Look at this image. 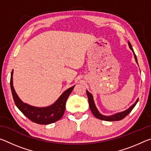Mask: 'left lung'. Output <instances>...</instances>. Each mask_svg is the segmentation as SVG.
Instances as JSON below:
<instances>
[{
	"label": "left lung",
	"instance_id": "obj_1",
	"mask_svg": "<svg viewBox=\"0 0 151 151\" xmlns=\"http://www.w3.org/2000/svg\"><path fill=\"white\" fill-rule=\"evenodd\" d=\"M128 44H129V46L131 49L132 50V52H133L134 54V57L135 58V60H136L137 63L138 64V61H137V58L136 57V55L134 54V50L132 49L131 44L130 43V42H128ZM86 94H87V96H88V103H89V106H90L91 111L92 112V113L93 114V115L96 117V118L102 120V121H121L122 119H124L125 116H127L128 114H129L130 112H131V111L133 109L134 107L136 105L137 102L139 101V99H137L136 102L132 104L131 106H130L129 109H127L126 111H122L121 112H118V113L114 114L113 115H111V116H105V115H103L101 114L100 112H99L98 110H97L96 107L95 106V104H94V102L93 100V95H92L91 93H89L88 91H86Z\"/></svg>",
	"mask_w": 151,
	"mask_h": 151
}]
</instances>
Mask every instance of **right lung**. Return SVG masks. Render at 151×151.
<instances>
[{
	"label": "right lung",
	"instance_id": "obj_1",
	"mask_svg": "<svg viewBox=\"0 0 151 151\" xmlns=\"http://www.w3.org/2000/svg\"><path fill=\"white\" fill-rule=\"evenodd\" d=\"M12 74H13V70L11 72V82H10L12 97L17 108L23 113L24 116H26L31 121L40 124L53 123L62 118L65 111L66 100L75 86L68 88L64 92L58 99V100L52 105L47 107H36L24 103L18 96L12 83Z\"/></svg>",
	"mask_w": 151,
	"mask_h": 151
}]
</instances>
